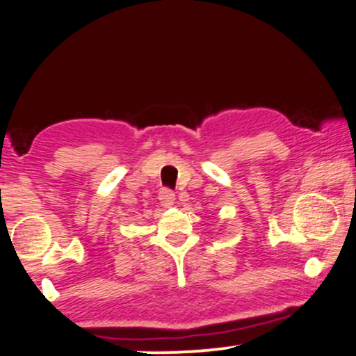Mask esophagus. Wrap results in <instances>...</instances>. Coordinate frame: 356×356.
I'll list each match as a JSON object with an SVG mask.
<instances>
[{
	"label": "esophagus",
	"mask_w": 356,
	"mask_h": 356,
	"mask_svg": "<svg viewBox=\"0 0 356 356\" xmlns=\"http://www.w3.org/2000/svg\"><path fill=\"white\" fill-rule=\"evenodd\" d=\"M159 201L162 204L163 207H172L175 204V194L173 191H170V189L163 188L162 191L159 193Z\"/></svg>",
	"instance_id": "esophagus-1"
}]
</instances>
